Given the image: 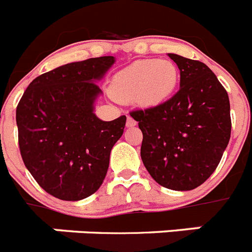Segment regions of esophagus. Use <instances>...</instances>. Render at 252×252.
<instances>
[{"label": "esophagus", "instance_id": "esophagus-1", "mask_svg": "<svg viewBox=\"0 0 252 252\" xmlns=\"http://www.w3.org/2000/svg\"><path fill=\"white\" fill-rule=\"evenodd\" d=\"M126 126H127V127H134V126H136V121H135L134 118L128 116L127 121H126Z\"/></svg>", "mask_w": 252, "mask_h": 252}]
</instances>
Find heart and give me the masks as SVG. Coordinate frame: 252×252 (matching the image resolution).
<instances>
[{
    "instance_id": "b5f03b06",
    "label": "heart",
    "mask_w": 252,
    "mask_h": 252,
    "mask_svg": "<svg viewBox=\"0 0 252 252\" xmlns=\"http://www.w3.org/2000/svg\"><path fill=\"white\" fill-rule=\"evenodd\" d=\"M180 71L172 61L143 60L118 71L111 84V95L118 102H135L141 107H158L175 94Z\"/></svg>"
}]
</instances>
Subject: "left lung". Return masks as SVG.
<instances>
[{
  "mask_svg": "<svg viewBox=\"0 0 252 252\" xmlns=\"http://www.w3.org/2000/svg\"><path fill=\"white\" fill-rule=\"evenodd\" d=\"M168 56L180 68V90L164 104L130 116L143 132L140 156L154 181L189 191L210 177L228 145L229 98L205 63Z\"/></svg>",
  "mask_w": 252,
  "mask_h": 252,
  "instance_id": "8db88e82",
  "label": "left lung"
}]
</instances>
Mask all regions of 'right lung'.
I'll use <instances>...</instances> for the list:
<instances>
[{
  "mask_svg": "<svg viewBox=\"0 0 252 252\" xmlns=\"http://www.w3.org/2000/svg\"><path fill=\"white\" fill-rule=\"evenodd\" d=\"M115 61L104 56L60 66L35 77L19 102L16 125L24 164L40 188L57 199H85L107 175L126 116L102 121L94 113V103L102 95L96 81Z\"/></svg>",
  "mask_w": 252,
  "mask_h": 252,
  "instance_id": "obj_1",
  "label": "right lung"
}]
</instances>
